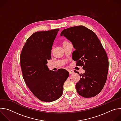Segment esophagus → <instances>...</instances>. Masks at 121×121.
Listing matches in <instances>:
<instances>
[{
	"label": "esophagus",
	"mask_w": 121,
	"mask_h": 121,
	"mask_svg": "<svg viewBox=\"0 0 121 121\" xmlns=\"http://www.w3.org/2000/svg\"><path fill=\"white\" fill-rule=\"evenodd\" d=\"M68 71L69 73L70 74H72V73H74V71H73V70H71V69H69V70H68Z\"/></svg>",
	"instance_id": "esophagus-1"
}]
</instances>
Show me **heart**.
<instances>
[{
	"mask_svg": "<svg viewBox=\"0 0 121 121\" xmlns=\"http://www.w3.org/2000/svg\"><path fill=\"white\" fill-rule=\"evenodd\" d=\"M69 43V42H68L67 40H64L62 43V45H65V44H68Z\"/></svg>",
	"mask_w": 121,
	"mask_h": 121,
	"instance_id": "obj_1",
	"label": "heart"
}]
</instances>
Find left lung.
<instances>
[{
  "label": "left lung",
  "instance_id": "obj_1",
  "mask_svg": "<svg viewBox=\"0 0 121 121\" xmlns=\"http://www.w3.org/2000/svg\"><path fill=\"white\" fill-rule=\"evenodd\" d=\"M60 35L72 42L76 49L72 59L85 71L80 74L74 71L80 78L76 84L78 93L84 98L96 96L104 87L109 67L108 56L99 40L93 31L82 25L64 29Z\"/></svg>",
  "mask_w": 121,
  "mask_h": 121
}]
</instances>
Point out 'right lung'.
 Instances as JSON below:
<instances>
[{"instance_id":"add662e5","label":"right lung","mask_w":121,"mask_h":121,"mask_svg":"<svg viewBox=\"0 0 121 121\" xmlns=\"http://www.w3.org/2000/svg\"><path fill=\"white\" fill-rule=\"evenodd\" d=\"M59 29L37 31L27 40L21 52L20 64L27 87L41 101L52 102L63 92V85L69 76L65 69L49 70L47 60L51 58L53 43Z\"/></svg>"}]
</instances>
